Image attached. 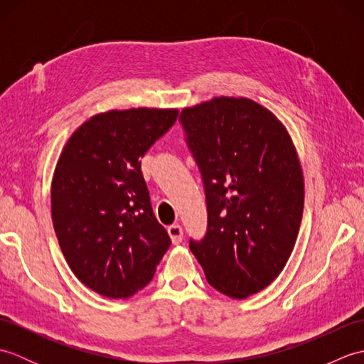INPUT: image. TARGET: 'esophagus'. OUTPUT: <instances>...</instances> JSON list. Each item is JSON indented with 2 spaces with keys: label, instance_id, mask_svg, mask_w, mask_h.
<instances>
[{
  "label": "esophagus",
  "instance_id": "1",
  "mask_svg": "<svg viewBox=\"0 0 364 364\" xmlns=\"http://www.w3.org/2000/svg\"><path fill=\"white\" fill-rule=\"evenodd\" d=\"M168 231V236L172 239L173 244H180L183 241V228L181 225H178V223H173V225H170L167 228Z\"/></svg>",
  "mask_w": 364,
  "mask_h": 364
}]
</instances>
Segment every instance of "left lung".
Here are the masks:
<instances>
[{
    "instance_id": "1",
    "label": "left lung",
    "mask_w": 364,
    "mask_h": 364,
    "mask_svg": "<svg viewBox=\"0 0 364 364\" xmlns=\"http://www.w3.org/2000/svg\"><path fill=\"white\" fill-rule=\"evenodd\" d=\"M181 123L203 175L208 231L191 252L214 289L247 299L288 262L304 214V172L288 129L245 97L184 107Z\"/></svg>"
}]
</instances>
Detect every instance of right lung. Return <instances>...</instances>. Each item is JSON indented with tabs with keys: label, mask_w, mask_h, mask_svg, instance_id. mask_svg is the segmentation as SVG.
Returning <instances> with one entry per match:
<instances>
[{
	"label": "right lung",
	"mask_w": 364,
	"mask_h": 364,
	"mask_svg": "<svg viewBox=\"0 0 364 364\" xmlns=\"http://www.w3.org/2000/svg\"><path fill=\"white\" fill-rule=\"evenodd\" d=\"M178 109H111L75 129L51 180V219L76 278L103 297L145 288L170 245L151 210L141 158Z\"/></svg>",
	"instance_id": "right-lung-1"
}]
</instances>
